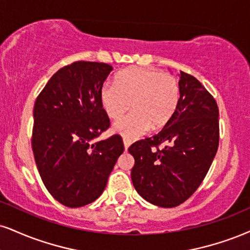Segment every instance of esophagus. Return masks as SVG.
<instances>
[{
	"label": "esophagus",
	"instance_id": "esophagus-1",
	"mask_svg": "<svg viewBox=\"0 0 250 250\" xmlns=\"http://www.w3.org/2000/svg\"><path fill=\"white\" fill-rule=\"evenodd\" d=\"M123 144H125V149L128 150V148L130 146V144H131V141L127 140V138H125V140H123Z\"/></svg>",
	"mask_w": 250,
	"mask_h": 250
}]
</instances>
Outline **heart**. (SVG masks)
I'll return each instance as SVG.
<instances>
[{
	"label": "heart",
	"mask_w": 250,
	"mask_h": 250,
	"mask_svg": "<svg viewBox=\"0 0 250 250\" xmlns=\"http://www.w3.org/2000/svg\"><path fill=\"white\" fill-rule=\"evenodd\" d=\"M100 102L113 120L120 119L131 104L133 112L114 123L113 131L135 140L172 119L179 104V83L167 72L128 68L117 74L115 85L102 87Z\"/></svg>",
	"instance_id": "1"
}]
</instances>
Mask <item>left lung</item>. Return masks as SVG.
I'll use <instances>...</instances> for the list:
<instances>
[{"label":"left lung","instance_id":"obj_1","mask_svg":"<svg viewBox=\"0 0 250 250\" xmlns=\"http://www.w3.org/2000/svg\"><path fill=\"white\" fill-rule=\"evenodd\" d=\"M179 104L158 134L137 141L131 180L138 194L159 207L188 200L208 172L219 146V109L214 98L185 72L179 73ZM166 143L163 148L158 146Z\"/></svg>","mask_w":250,"mask_h":250}]
</instances>
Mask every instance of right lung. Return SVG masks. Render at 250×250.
Returning a JSON list of instances; mask_svg holds the SVG:
<instances>
[{
    "instance_id": "obj_1",
    "label": "right lung",
    "mask_w": 250,
    "mask_h": 250,
    "mask_svg": "<svg viewBox=\"0 0 250 250\" xmlns=\"http://www.w3.org/2000/svg\"><path fill=\"white\" fill-rule=\"evenodd\" d=\"M112 70L104 62H76L56 72L36 99V165L51 195L72 208L100 197L125 150L120 135L95 141L110 125L100 91Z\"/></svg>"
}]
</instances>
